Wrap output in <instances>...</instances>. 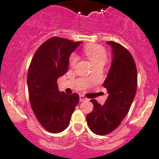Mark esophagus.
I'll return each instance as SVG.
<instances>
[{"label":"esophagus","instance_id":"obj_1","mask_svg":"<svg viewBox=\"0 0 159 159\" xmlns=\"http://www.w3.org/2000/svg\"><path fill=\"white\" fill-rule=\"evenodd\" d=\"M86 99H87V98H86V97H84L83 95H80V102H83V101L86 100Z\"/></svg>","mask_w":159,"mask_h":159}]
</instances>
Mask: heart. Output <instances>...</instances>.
Masks as SVG:
<instances>
[{"instance_id": "1", "label": "heart", "mask_w": 159, "mask_h": 159, "mask_svg": "<svg viewBox=\"0 0 159 159\" xmlns=\"http://www.w3.org/2000/svg\"><path fill=\"white\" fill-rule=\"evenodd\" d=\"M84 55L91 61V63L94 65L95 67L98 66H102L106 63L107 61V52L104 47L100 45L90 44L84 47L83 49ZM78 61V56L75 53L69 56V64L71 67H74Z\"/></svg>"}]
</instances>
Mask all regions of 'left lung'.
Here are the masks:
<instances>
[{"label":"left lung","mask_w":159,"mask_h":159,"mask_svg":"<svg viewBox=\"0 0 159 159\" xmlns=\"http://www.w3.org/2000/svg\"><path fill=\"white\" fill-rule=\"evenodd\" d=\"M112 49V62L103 84L109 93L104 105L90 100L93 110L86 115L90 129L97 135L108 134L120 125L129 111L137 88V71L132 55L122 45L107 42Z\"/></svg>","instance_id":"8db88e82"}]
</instances>
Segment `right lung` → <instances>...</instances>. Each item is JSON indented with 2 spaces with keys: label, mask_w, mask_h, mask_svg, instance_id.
Instances as JSON below:
<instances>
[{
  "label": "right lung",
  "mask_w": 159,
  "mask_h": 159,
  "mask_svg": "<svg viewBox=\"0 0 159 159\" xmlns=\"http://www.w3.org/2000/svg\"><path fill=\"white\" fill-rule=\"evenodd\" d=\"M82 42L53 36L39 47L28 69L27 83L30 106L40 124L60 133L69 124L79 95L60 92L57 80L68 70L69 55Z\"/></svg>",
  "instance_id": "right-lung-1"
}]
</instances>
